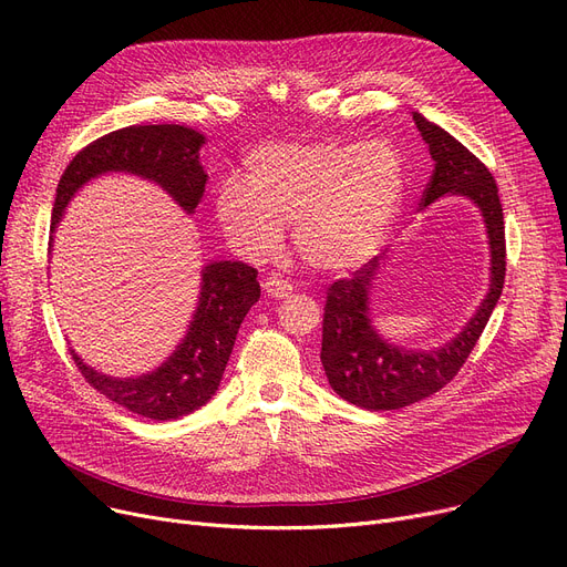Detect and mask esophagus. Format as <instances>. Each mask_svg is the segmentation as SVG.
<instances>
[{
  "label": "esophagus",
  "instance_id": "1",
  "mask_svg": "<svg viewBox=\"0 0 567 567\" xmlns=\"http://www.w3.org/2000/svg\"><path fill=\"white\" fill-rule=\"evenodd\" d=\"M264 291H266V296H271V299H287V296L293 291V287L289 285V280L274 276V278L264 280Z\"/></svg>",
  "mask_w": 567,
  "mask_h": 567
}]
</instances>
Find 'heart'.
Here are the masks:
<instances>
[{
	"mask_svg": "<svg viewBox=\"0 0 567 567\" xmlns=\"http://www.w3.org/2000/svg\"><path fill=\"white\" fill-rule=\"evenodd\" d=\"M404 195V165L385 142H271L246 158V182L227 176L216 216L231 248L266 261L280 252L285 225L319 271H351L389 236Z\"/></svg>",
	"mask_w": 567,
	"mask_h": 567,
	"instance_id": "1",
	"label": "heart"
}]
</instances>
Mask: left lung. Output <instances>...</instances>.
<instances>
[{"instance_id":"left-lung-1","label":"left lung","mask_w":567,"mask_h":567,"mask_svg":"<svg viewBox=\"0 0 567 567\" xmlns=\"http://www.w3.org/2000/svg\"><path fill=\"white\" fill-rule=\"evenodd\" d=\"M413 122L434 161L421 204L425 208L443 195H462L481 208L492 252L489 291L457 338L430 351H409L383 340L370 319V289L377 280L379 257L363 264L351 278L333 282L323 306L321 365L342 400L368 411L402 409L451 383L481 340L505 280L503 208L492 172L423 114L413 112Z\"/></svg>"}]
</instances>
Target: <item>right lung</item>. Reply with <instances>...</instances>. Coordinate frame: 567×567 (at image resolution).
Returning <instances> with one entry per match:
<instances>
[{"label":"right lung","instance_id":"add662e5","mask_svg":"<svg viewBox=\"0 0 567 567\" xmlns=\"http://www.w3.org/2000/svg\"><path fill=\"white\" fill-rule=\"evenodd\" d=\"M202 144L204 135L176 124L128 126L86 144L59 178L52 231L71 197L105 172H131L156 182L186 214H193L206 184L199 163ZM259 293L252 266L212 261L202 268V289L190 329L161 368L135 379H118L84 365L73 349L71 355L86 383L107 400L152 421L178 419L216 395L236 333L248 310L259 301Z\"/></svg>","mask_w":567,"mask_h":567}]
</instances>
